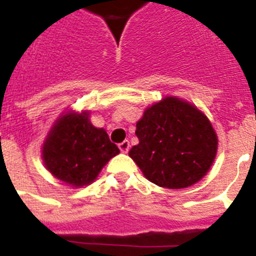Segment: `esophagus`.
Segmentation results:
<instances>
[{
    "label": "esophagus",
    "mask_w": 256,
    "mask_h": 256,
    "mask_svg": "<svg viewBox=\"0 0 256 256\" xmlns=\"http://www.w3.org/2000/svg\"><path fill=\"white\" fill-rule=\"evenodd\" d=\"M130 148V142L128 140H124L122 144H120V150L122 152H128Z\"/></svg>",
    "instance_id": "esophagus-1"
}]
</instances>
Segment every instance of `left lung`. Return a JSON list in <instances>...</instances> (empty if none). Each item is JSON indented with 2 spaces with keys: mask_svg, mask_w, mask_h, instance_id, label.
<instances>
[{
  "mask_svg": "<svg viewBox=\"0 0 256 256\" xmlns=\"http://www.w3.org/2000/svg\"><path fill=\"white\" fill-rule=\"evenodd\" d=\"M136 134L140 144L128 156L150 182L166 188H184L200 180L216 156L218 138L210 120L175 96L146 108Z\"/></svg>",
  "mask_w": 256,
  "mask_h": 256,
  "instance_id": "1",
  "label": "left lung"
}]
</instances>
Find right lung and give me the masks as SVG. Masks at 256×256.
I'll return each mask as SVG.
<instances>
[{
  "mask_svg": "<svg viewBox=\"0 0 256 256\" xmlns=\"http://www.w3.org/2000/svg\"><path fill=\"white\" fill-rule=\"evenodd\" d=\"M120 154L104 128H94L88 112H68L56 120L42 146V160L53 176L73 187L90 184Z\"/></svg>",
  "mask_w": 256,
  "mask_h": 256,
  "instance_id": "add662e5",
  "label": "right lung"
}]
</instances>
